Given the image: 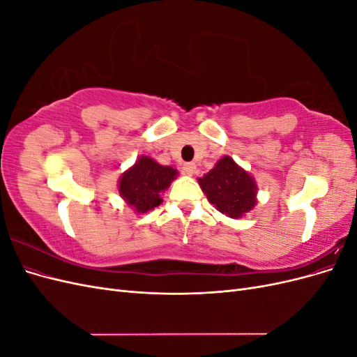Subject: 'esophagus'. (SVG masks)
Wrapping results in <instances>:
<instances>
[{"label": "esophagus", "instance_id": "34e87169", "mask_svg": "<svg viewBox=\"0 0 357 357\" xmlns=\"http://www.w3.org/2000/svg\"><path fill=\"white\" fill-rule=\"evenodd\" d=\"M181 171H183V174L193 176V174H195V171H197V165L193 164V162H188V164H183Z\"/></svg>", "mask_w": 357, "mask_h": 357}]
</instances>
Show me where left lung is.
Masks as SVG:
<instances>
[{"label":"left lung","mask_w":357,"mask_h":357,"mask_svg":"<svg viewBox=\"0 0 357 357\" xmlns=\"http://www.w3.org/2000/svg\"><path fill=\"white\" fill-rule=\"evenodd\" d=\"M198 183L215 210L231 219L243 218L257 204V185L253 176L231 156L220 158Z\"/></svg>","instance_id":"1"}]
</instances>
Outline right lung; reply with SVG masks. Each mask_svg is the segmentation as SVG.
<instances>
[{"label": "right lung", "instance_id": "1", "mask_svg": "<svg viewBox=\"0 0 357 357\" xmlns=\"http://www.w3.org/2000/svg\"><path fill=\"white\" fill-rule=\"evenodd\" d=\"M177 176L178 171L176 168L160 165L155 159L143 155L119 178L117 190L129 207L135 213L143 214L159 207L162 193Z\"/></svg>", "mask_w": 357, "mask_h": 357}]
</instances>
